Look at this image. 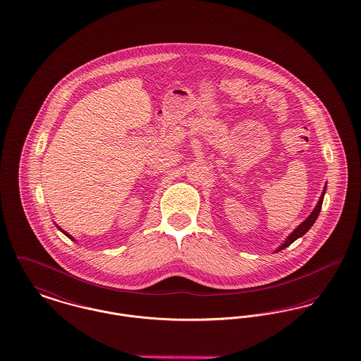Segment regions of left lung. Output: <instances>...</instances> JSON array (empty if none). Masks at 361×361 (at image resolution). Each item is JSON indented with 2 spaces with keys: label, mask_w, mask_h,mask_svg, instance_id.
<instances>
[{
  "label": "left lung",
  "mask_w": 361,
  "mask_h": 361,
  "mask_svg": "<svg viewBox=\"0 0 361 361\" xmlns=\"http://www.w3.org/2000/svg\"><path fill=\"white\" fill-rule=\"evenodd\" d=\"M326 184H327V183H326ZM326 188H327V185H324L323 192H322V195H320V197H319L318 204L315 206V209L305 218V221H302V222L297 226L296 229L286 237V240L283 241V244H281V245L276 248V252L281 251V250H285V248L289 247L292 243H295L297 238L302 237L304 234L307 233V232L311 229V226L315 224V221H317V218H318L319 212H320V209H322V203H323V197H324V193H326Z\"/></svg>",
  "instance_id": "obj_1"
}]
</instances>
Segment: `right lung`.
<instances>
[{
    "mask_svg": "<svg viewBox=\"0 0 361 361\" xmlns=\"http://www.w3.org/2000/svg\"><path fill=\"white\" fill-rule=\"evenodd\" d=\"M56 226H57V228H59V231H61V232H63V233H64L65 235H66V237H69V238H71V240H73V241H76V240H75V238H73V237H72V235H71V234L66 233V232H65V231H63V229H61V228H60V226H59V225H57V224H56Z\"/></svg>",
    "mask_w": 361,
    "mask_h": 361,
    "instance_id": "right-lung-1",
    "label": "right lung"
}]
</instances>
